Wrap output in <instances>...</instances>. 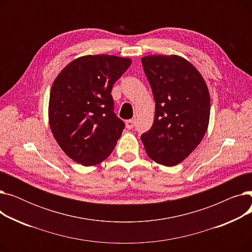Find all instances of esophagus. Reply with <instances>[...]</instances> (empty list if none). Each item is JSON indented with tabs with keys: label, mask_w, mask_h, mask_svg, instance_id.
<instances>
[{
	"label": "esophagus",
	"mask_w": 252,
	"mask_h": 252,
	"mask_svg": "<svg viewBox=\"0 0 252 252\" xmlns=\"http://www.w3.org/2000/svg\"><path fill=\"white\" fill-rule=\"evenodd\" d=\"M126 128H128V129H131L134 127V121L133 119H128V121H126Z\"/></svg>",
	"instance_id": "1"
}]
</instances>
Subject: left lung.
Here are the masks:
<instances>
[{"label":"left lung","mask_w":252,"mask_h":252,"mask_svg":"<svg viewBox=\"0 0 252 252\" xmlns=\"http://www.w3.org/2000/svg\"><path fill=\"white\" fill-rule=\"evenodd\" d=\"M155 101L151 128L141 136L148 156L174 166L199 145L209 122L210 98L203 77L180 56L142 58Z\"/></svg>","instance_id":"obj_1"}]
</instances>
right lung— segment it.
I'll return each instance as SVG.
<instances>
[{"label": "right lung", "instance_id": "obj_1", "mask_svg": "<svg viewBox=\"0 0 252 252\" xmlns=\"http://www.w3.org/2000/svg\"><path fill=\"white\" fill-rule=\"evenodd\" d=\"M131 61L88 55L70 62L53 83L49 123L55 140L71 159L86 166L107 158L125 123L114 113L111 90Z\"/></svg>", "mask_w": 252, "mask_h": 252}]
</instances>
